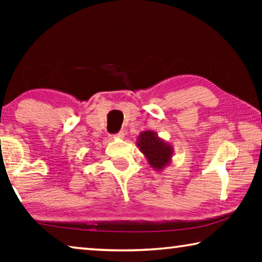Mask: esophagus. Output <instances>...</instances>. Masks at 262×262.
Masks as SVG:
<instances>
[{"label":"esophagus","mask_w":262,"mask_h":262,"mask_svg":"<svg viewBox=\"0 0 262 262\" xmlns=\"http://www.w3.org/2000/svg\"><path fill=\"white\" fill-rule=\"evenodd\" d=\"M110 137H111V139H112V140H114V139H123V137H125V134H123V132H119L118 134L111 135Z\"/></svg>","instance_id":"obj_1"}]
</instances>
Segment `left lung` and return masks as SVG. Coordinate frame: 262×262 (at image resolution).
I'll list each match as a JSON object with an SVG mask.
<instances>
[{
    "mask_svg": "<svg viewBox=\"0 0 262 262\" xmlns=\"http://www.w3.org/2000/svg\"><path fill=\"white\" fill-rule=\"evenodd\" d=\"M136 145L140 151L147 158L148 164L156 171H163L165 166L170 165L173 156V147L157 133L152 130H144L137 136Z\"/></svg>",
    "mask_w": 262,
    "mask_h": 262,
    "instance_id": "8db88e82",
    "label": "left lung"
}]
</instances>
